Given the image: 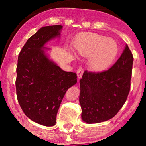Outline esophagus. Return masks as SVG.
Wrapping results in <instances>:
<instances>
[{"label": "esophagus", "mask_w": 146, "mask_h": 146, "mask_svg": "<svg viewBox=\"0 0 146 146\" xmlns=\"http://www.w3.org/2000/svg\"><path fill=\"white\" fill-rule=\"evenodd\" d=\"M84 73V69L82 67H80L77 70V77L78 79H80L82 76V74Z\"/></svg>", "instance_id": "34e87169"}]
</instances>
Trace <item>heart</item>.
<instances>
[{"label": "heart", "instance_id": "1", "mask_svg": "<svg viewBox=\"0 0 146 146\" xmlns=\"http://www.w3.org/2000/svg\"><path fill=\"white\" fill-rule=\"evenodd\" d=\"M73 45L78 54L90 57L89 65L95 71L104 70L110 66L119 51L114 40L94 33L80 34Z\"/></svg>", "mask_w": 146, "mask_h": 146}]
</instances>
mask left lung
Instances as JSON below:
<instances>
[{"label":"left lung","mask_w":146,"mask_h":146,"mask_svg":"<svg viewBox=\"0 0 146 146\" xmlns=\"http://www.w3.org/2000/svg\"><path fill=\"white\" fill-rule=\"evenodd\" d=\"M133 61L126 44L121 56L110 69L101 72H84L80 80L79 101L84 122H102L117 114L130 90Z\"/></svg>","instance_id":"8db88e82"}]
</instances>
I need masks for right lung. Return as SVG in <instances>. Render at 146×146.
<instances>
[{
  "mask_svg": "<svg viewBox=\"0 0 146 146\" xmlns=\"http://www.w3.org/2000/svg\"><path fill=\"white\" fill-rule=\"evenodd\" d=\"M62 26H46L29 38L18 57L17 99L27 116L39 124L53 126L60 105L76 74L66 72L49 58L48 42L60 36Z\"/></svg>",
  "mask_w": 146,
  "mask_h": 146,
  "instance_id": "1",
  "label": "right lung"
}]
</instances>
